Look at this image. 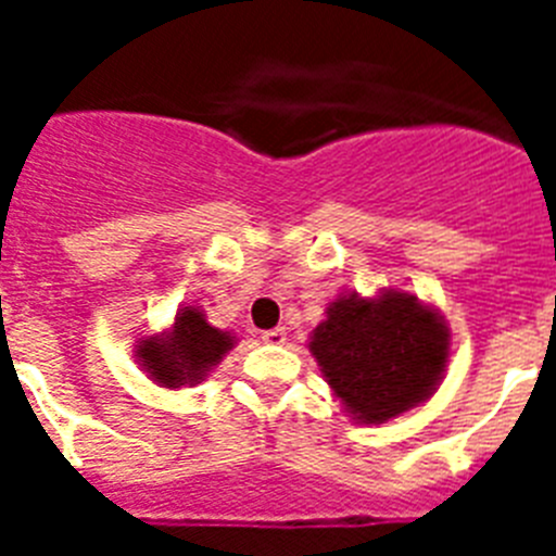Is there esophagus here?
I'll return each instance as SVG.
<instances>
[{
    "label": "esophagus",
    "instance_id": "1",
    "mask_svg": "<svg viewBox=\"0 0 556 556\" xmlns=\"http://www.w3.org/2000/svg\"><path fill=\"white\" fill-rule=\"evenodd\" d=\"M262 339L267 345H283L287 342V328L278 326V328H269V331L262 333Z\"/></svg>",
    "mask_w": 556,
    "mask_h": 556
}]
</instances>
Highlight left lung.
Listing matches in <instances>:
<instances>
[{"label": "left lung", "instance_id": "1", "mask_svg": "<svg viewBox=\"0 0 556 556\" xmlns=\"http://www.w3.org/2000/svg\"><path fill=\"white\" fill-rule=\"evenodd\" d=\"M308 351L353 420L384 424L434 395L451 333L415 294L384 292L376 301L345 294L328 306Z\"/></svg>", "mask_w": 556, "mask_h": 556}]
</instances>
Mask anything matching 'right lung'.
<instances>
[{
    "label": "right lung",
    "mask_w": 556,
    "mask_h": 556,
    "mask_svg": "<svg viewBox=\"0 0 556 556\" xmlns=\"http://www.w3.org/2000/svg\"><path fill=\"white\" fill-rule=\"evenodd\" d=\"M136 348L141 367L150 372L155 384L194 387L233 348V337L208 326L200 308L186 306L164 337H147Z\"/></svg>",
    "instance_id": "add662e5"
}]
</instances>
